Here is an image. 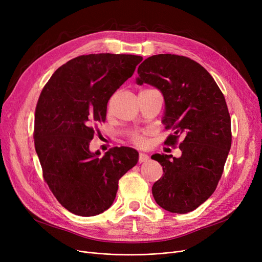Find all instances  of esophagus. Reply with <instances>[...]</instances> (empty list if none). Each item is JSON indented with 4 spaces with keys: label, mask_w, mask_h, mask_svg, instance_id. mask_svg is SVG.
<instances>
[{
    "label": "esophagus",
    "mask_w": 262,
    "mask_h": 262,
    "mask_svg": "<svg viewBox=\"0 0 262 262\" xmlns=\"http://www.w3.org/2000/svg\"><path fill=\"white\" fill-rule=\"evenodd\" d=\"M148 156L146 155V154H144V153H140V155H139V162L140 163H142V162H145V161H147L148 160Z\"/></svg>",
    "instance_id": "1"
}]
</instances>
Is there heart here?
<instances>
[{
	"instance_id": "obj_1",
	"label": "heart",
	"mask_w": 262,
	"mask_h": 262,
	"mask_svg": "<svg viewBox=\"0 0 262 262\" xmlns=\"http://www.w3.org/2000/svg\"><path fill=\"white\" fill-rule=\"evenodd\" d=\"M132 140L136 144H143L144 141H145L144 138H143V136H141V135H135V136H133Z\"/></svg>"
}]
</instances>
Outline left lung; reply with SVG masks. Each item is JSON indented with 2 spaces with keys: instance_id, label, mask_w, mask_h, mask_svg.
Wrapping results in <instances>:
<instances>
[{
  "instance_id": "left-lung-1",
  "label": "left lung",
  "mask_w": 262,
  "mask_h": 262,
  "mask_svg": "<svg viewBox=\"0 0 262 262\" xmlns=\"http://www.w3.org/2000/svg\"><path fill=\"white\" fill-rule=\"evenodd\" d=\"M137 84H148L162 93V123L172 129L166 143L182 156L155 154L163 175L152 188L156 203L174 213L196 209L213 193L231 145L230 116L225 98L204 67L185 56L158 54L138 68Z\"/></svg>"
}]
</instances>
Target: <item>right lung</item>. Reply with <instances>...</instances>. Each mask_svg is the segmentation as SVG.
<instances>
[{
    "mask_svg": "<svg viewBox=\"0 0 262 262\" xmlns=\"http://www.w3.org/2000/svg\"><path fill=\"white\" fill-rule=\"evenodd\" d=\"M141 56L89 54L58 68L41 91L35 112L34 141L43 178L70 212L93 216L113 205L120 178L138 162L132 147L91 153L96 124L107 103L135 72Z\"/></svg>",
    "mask_w": 262,
    "mask_h": 262,
    "instance_id": "obj_1",
    "label": "right lung"
}]
</instances>
